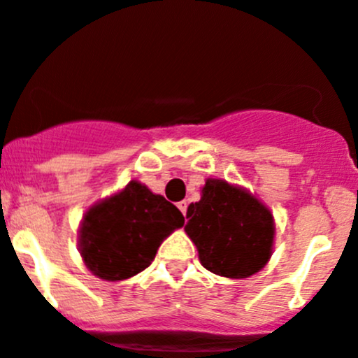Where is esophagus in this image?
Listing matches in <instances>:
<instances>
[{
  "instance_id": "1",
  "label": "esophagus",
  "mask_w": 358,
  "mask_h": 358,
  "mask_svg": "<svg viewBox=\"0 0 358 358\" xmlns=\"http://www.w3.org/2000/svg\"><path fill=\"white\" fill-rule=\"evenodd\" d=\"M187 206H189V203H187V201H180V203H178V210L182 211L183 217L187 215Z\"/></svg>"
}]
</instances>
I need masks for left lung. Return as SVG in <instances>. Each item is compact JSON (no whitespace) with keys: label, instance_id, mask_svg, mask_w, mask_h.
<instances>
[{"label":"left lung","instance_id":"8db88e82","mask_svg":"<svg viewBox=\"0 0 358 358\" xmlns=\"http://www.w3.org/2000/svg\"><path fill=\"white\" fill-rule=\"evenodd\" d=\"M185 232L208 271L248 278L267 264L275 241V218L248 190L208 178L201 199L187 210Z\"/></svg>","mask_w":358,"mask_h":358}]
</instances>
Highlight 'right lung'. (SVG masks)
<instances>
[{"label": "right lung", "instance_id": "right-lung-1", "mask_svg": "<svg viewBox=\"0 0 358 358\" xmlns=\"http://www.w3.org/2000/svg\"><path fill=\"white\" fill-rule=\"evenodd\" d=\"M183 222L175 204L133 180L85 211L78 248L92 275L106 282L127 280L150 266L161 243Z\"/></svg>", "mask_w": 358, "mask_h": 358}]
</instances>
